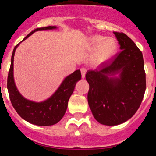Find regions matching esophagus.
<instances>
[{"mask_svg":"<svg viewBox=\"0 0 156 156\" xmlns=\"http://www.w3.org/2000/svg\"><path fill=\"white\" fill-rule=\"evenodd\" d=\"M82 73V77L85 78L86 77V68H81L80 69Z\"/></svg>","mask_w":156,"mask_h":156,"instance_id":"obj_1","label":"esophagus"}]
</instances>
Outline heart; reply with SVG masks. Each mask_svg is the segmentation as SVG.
Segmentation results:
<instances>
[{
    "mask_svg": "<svg viewBox=\"0 0 156 156\" xmlns=\"http://www.w3.org/2000/svg\"><path fill=\"white\" fill-rule=\"evenodd\" d=\"M88 49L93 50L91 55V62L96 65H100L113 58L117 52L118 44L114 38L94 35L89 38Z\"/></svg>",
    "mask_w": 156,
    "mask_h": 156,
    "instance_id": "1",
    "label": "heart"
}]
</instances>
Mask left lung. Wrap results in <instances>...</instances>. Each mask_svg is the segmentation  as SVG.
Instances as JSON below:
<instances>
[{"label":"left lung","mask_w":156,"mask_h":156,"mask_svg":"<svg viewBox=\"0 0 156 156\" xmlns=\"http://www.w3.org/2000/svg\"><path fill=\"white\" fill-rule=\"evenodd\" d=\"M121 52L98 70L87 72L88 103L96 120L104 126L126 122L135 114L146 91L143 54L126 34L113 32Z\"/></svg>","instance_id":"1"}]
</instances>
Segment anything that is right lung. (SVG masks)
I'll return each instance as SVG.
<instances>
[{"instance_id":"right-lung-1","label":"right lung","mask_w":156,"mask_h":156,"mask_svg":"<svg viewBox=\"0 0 156 156\" xmlns=\"http://www.w3.org/2000/svg\"><path fill=\"white\" fill-rule=\"evenodd\" d=\"M57 28L58 27L56 26L37 28L28 34L22 41L38 30H54ZM21 43L16 46L12 51L10 68L8 73L7 89L10 101L17 113L28 122L39 126H53L58 122L65 115L69 98L73 94L76 83L81 80V72L80 70H76L71 74L67 76L57 90L46 100L40 102L28 100L19 92L14 80V55L17 47Z\"/></svg>"}]
</instances>
